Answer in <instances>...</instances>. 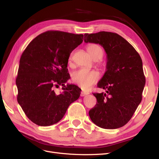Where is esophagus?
Returning <instances> with one entry per match:
<instances>
[{
	"mask_svg": "<svg viewBox=\"0 0 159 159\" xmlns=\"http://www.w3.org/2000/svg\"><path fill=\"white\" fill-rule=\"evenodd\" d=\"M88 94H89L88 92H85V91H81L80 95L81 96V97H84V96L87 95H88Z\"/></svg>",
	"mask_w": 159,
	"mask_h": 159,
	"instance_id": "esophagus-1",
	"label": "esophagus"
}]
</instances>
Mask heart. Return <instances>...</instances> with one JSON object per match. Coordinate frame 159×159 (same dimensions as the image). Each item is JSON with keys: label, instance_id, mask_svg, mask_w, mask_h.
<instances>
[{"label": "heart", "instance_id": "b5f03b06", "mask_svg": "<svg viewBox=\"0 0 159 159\" xmlns=\"http://www.w3.org/2000/svg\"><path fill=\"white\" fill-rule=\"evenodd\" d=\"M87 50L92 58L95 60H100L103 56L102 48L97 44H89L87 46ZM72 54L70 57L71 60ZM99 79V75L97 71L85 69H80L74 72L71 75L72 81L82 89H88L95 84Z\"/></svg>", "mask_w": 159, "mask_h": 159}]
</instances>
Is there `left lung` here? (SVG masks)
I'll return each instance as SVG.
<instances>
[{
  "label": "left lung",
  "instance_id": "left-lung-1",
  "mask_svg": "<svg viewBox=\"0 0 159 159\" xmlns=\"http://www.w3.org/2000/svg\"><path fill=\"white\" fill-rule=\"evenodd\" d=\"M84 42L100 44L107 54L106 71L98 84L106 92L93 93L97 103L89 110L90 119L103 129L121 127L131 119L142 100L145 77L141 57L116 33L85 34Z\"/></svg>",
  "mask_w": 159,
  "mask_h": 159
}]
</instances>
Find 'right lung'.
<instances>
[{
	"mask_svg": "<svg viewBox=\"0 0 159 159\" xmlns=\"http://www.w3.org/2000/svg\"><path fill=\"white\" fill-rule=\"evenodd\" d=\"M83 40V34L47 31L23 52L16 79L17 101L34 123L50 126L59 122L80 98L81 89L65 83L70 78L67 68L70 55ZM60 84L63 91L57 94L53 88Z\"/></svg>",
	"mask_w": 159,
	"mask_h": 159,
	"instance_id": "add662e5",
	"label": "right lung"
}]
</instances>
